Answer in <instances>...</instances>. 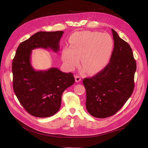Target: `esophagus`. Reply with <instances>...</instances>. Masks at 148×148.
<instances>
[{
	"label": "esophagus",
	"instance_id": "34e87169",
	"mask_svg": "<svg viewBox=\"0 0 148 148\" xmlns=\"http://www.w3.org/2000/svg\"><path fill=\"white\" fill-rule=\"evenodd\" d=\"M75 80L76 82H80L81 81V77L78 75H75Z\"/></svg>",
	"mask_w": 148,
	"mask_h": 148
}]
</instances>
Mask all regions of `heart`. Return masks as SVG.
Wrapping results in <instances>:
<instances>
[{
    "label": "heart",
    "mask_w": 148,
    "mask_h": 148,
    "mask_svg": "<svg viewBox=\"0 0 148 148\" xmlns=\"http://www.w3.org/2000/svg\"><path fill=\"white\" fill-rule=\"evenodd\" d=\"M69 46L62 51V59L69 70L79 65L81 58L82 71L96 74L109 62L114 47L112 36L108 34L93 31H80L69 38Z\"/></svg>",
    "instance_id": "1"
}]
</instances>
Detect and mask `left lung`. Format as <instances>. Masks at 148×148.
I'll return each instance as SVG.
<instances>
[{"label":"left lung","mask_w":148,"mask_h":148,"mask_svg":"<svg viewBox=\"0 0 148 148\" xmlns=\"http://www.w3.org/2000/svg\"><path fill=\"white\" fill-rule=\"evenodd\" d=\"M114 48L110 62L91 78H85L86 107L90 114L106 118L119 111L134 88L136 62L130 45L112 29Z\"/></svg>","instance_id":"left-lung-1"}]
</instances>
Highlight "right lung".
I'll return each mask as SVG.
<instances>
[{
	"label": "right lung",
	"mask_w": 148,
	"mask_h": 148,
	"mask_svg": "<svg viewBox=\"0 0 148 148\" xmlns=\"http://www.w3.org/2000/svg\"><path fill=\"white\" fill-rule=\"evenodd\" d=\"M63 31L38 32L22 42L12 61L13 89L19 102L31 115L47 118L56 114L64 91L75 82L73 74L56 68L36 71L30 64L32 50L51 49L56 53Z\"/></svg>",
	"instance_id": "1"
}]
</instances>
